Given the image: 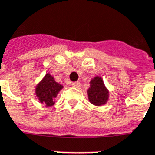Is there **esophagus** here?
<instances>
[{
    "label": "esophagus",
    "instance_id": "obj_1",
    "mask_svg": "<svg viewBox=\"0 0 155 155\" xmlns=\"http://www.w3.org/2000/svg\"><path fill=\"white\" fill-rule=\"evenodd\" d=\"M80 85H81L80 82H74V83H72V84H71V86H72V87H74V88H79Z\"/></svg>",
    "mask_w": 155,
    "mask_h": 155
}]
</instances>
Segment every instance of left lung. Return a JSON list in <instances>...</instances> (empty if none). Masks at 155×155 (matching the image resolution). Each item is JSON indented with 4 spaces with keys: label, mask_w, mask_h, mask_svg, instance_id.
Masks as SVG:
<instances>
[{
    "label": "left lung",
    "mask_w": 155,
    "mask_h": 155,
    "mask_svg": "<svg viewBox=\"0 0 155 155\" xmlns=\"http://www.w3.org/2000/svg\"><path fill=\"white\" fill-rule=\"evenodd\" d=\"M90 101L92 104L100 106L105 104L108 98V91L106 89L103 81L96 77L90 82V88L88 90Z\"/></svg>",
    "instance_id": "left-lung-1"
}]
</instances>
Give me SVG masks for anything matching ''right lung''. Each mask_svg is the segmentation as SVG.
<instances>
[{
    "label": "right lung",
    "mask_w": 155,
    "mask_h": 155,
    "mask_svg": "<svg viewBox=\"0 0 155 155\" xmlns=\"http://www.w3.org/2000/svg\"><path fill=\"white\" fill-rule=\"evenodd\" d=\"M63 87L56 83L50 74H47L43 80L36 87V93L40 101L46 107L54 104V98Z\"/></svg>",
    "instance_id": "right-lung-1"
}]
</instances>
